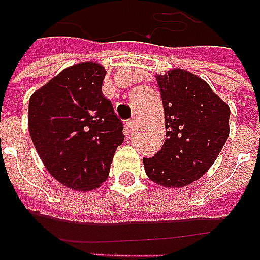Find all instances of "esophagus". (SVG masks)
<instances>
[{"label": "esophagus", "mask_w": 260, "mask_h": 260, "mask_svg": "<svg viewBox=\"0 0 260 260\" xmlns=\"http://www.w3.org/2000/svg\"><path fill=\"white\" fill-rule=\"evenodd\" d=\"M126 126H127L128 130H133V128L137 126V119H130L126 122Z\"/></svg>", "instance_id": "34e87169"}]
</instances>
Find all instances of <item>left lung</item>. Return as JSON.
Returning <instances> with one entry per match:
<instances>
[{"label":"left lung","instance_id":"obj_1","mask_svg":"<svg viewBox=\"0 0 260 260\" xmlns=\"http://www.w3.org/2000/svg\"><path fill=\"white\" fill-rule=\"evenodd\" d=\"M163 101L166 141L142 159L146 175L163 188H183L202 178L229 137L230 108L204 79L182 68L156 75Z\"/></svg>","mask_w":260,"mask_h":260}]
</instances>
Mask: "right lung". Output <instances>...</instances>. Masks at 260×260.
Returning <instances> with one entry per match:
<instances>
[{
  "instance_id": "obj_1",
  "label": "right lung",
  "mask_w": 260,
  "mask_h": 260,
  "mask_svg": "<svg viewBox=\"0 0 260 260\" xmlns=\"http://www.w3.org/2000/svg\"><path fill=\"white\" fill-rule=\"evenodd\" d=\"M105 68L74 64L35 90L28 103V132L54 179L87 192L108 178L123 124L103 94Z\"/></svg>"
}]
</instances>
